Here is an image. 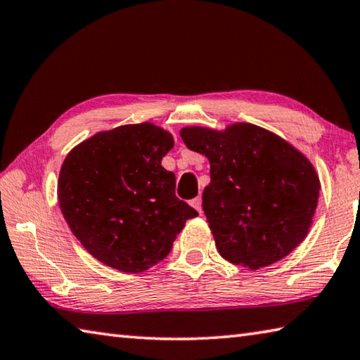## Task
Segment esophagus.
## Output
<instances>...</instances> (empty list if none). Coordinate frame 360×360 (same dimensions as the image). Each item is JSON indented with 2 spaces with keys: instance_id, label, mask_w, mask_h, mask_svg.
I'll use <instances>...</instances> for the list:
<instances>
[{
  "instance_id": "esophagus-1",
  "label": "esophagus",
  "mask_w": 360,
  "mask_h": 360,
  "mask_svg": "<svg viewBox=\"0 0 360 360\" xmlns=\"http://www.w3.org/2000/svg\"><path fill=\"white\" fill-rule=\"evenodd\" d=\"M191 205H192L195 209H197L198 212H201V211H202V201H201V197L193 198V200H192V202H191Z\"/></svg>"
}]
</instances>
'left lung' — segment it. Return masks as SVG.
Instances as JSON below:
<instances>
[{
    "label": "left lung",
    "mask_w": 360,
    "mask_h": 360,
    "mask_svg": "<svg viewBox=\"0 0 360 360\" xmlns=\"http://www.w3.org/2000/svg\"><path fill=\"white\" fill-rule=\"evenodd\" d=\"M181 139L211 163L202 211L221 257L259 269L302 243L321 188L304 154L269 130L245 122L224 132L184 127Z\"/></svg>",
    "instance_id": "obj_1"
}]
</instances>
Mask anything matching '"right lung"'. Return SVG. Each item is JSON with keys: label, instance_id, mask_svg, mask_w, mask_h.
Instances as JSON below:
<instances>
[{"label": "right lung", "instance_id": "obj_1", "mask_svg": "<svg viewBox=\"0 0 360 360\" xmlns=\"http://www.w3.org/2000/svg\"><path fill=\"white\" fill-rule=\"evenodd\" d=\"M172 134L151 122L127 124L84 140L68 154L58 200L72 233L103 264L143 272L167 257L198 212L176 197L162 167Z\"/></svg>", "mask_w": 360, "mask_h": 360}]
</instances>
